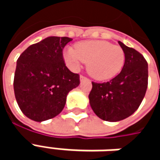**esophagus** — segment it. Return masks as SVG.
<instances>
[{"instance_id": "1", "label": "esophagus", "mask_w": 160, "mask_h": 160, "mask_svg": "<svg viewBox=\"0 0 160 160\" xmlns=\"http://www.w3.org/2000/svg\"><path fill=\"white\" fill-rule=\"evenodd\" d=\"M80 81H82V80H87V77L83 76V75H80Z\"/></svg>"}]
</instances>
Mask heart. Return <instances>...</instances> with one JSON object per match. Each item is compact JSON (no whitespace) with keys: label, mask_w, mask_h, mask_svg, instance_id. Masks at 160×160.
Listing matches in <instances>:
<instances>
[{"label":"heart","mask_w":160,"mask_h":160,"mask_svg":"<svg viewBox=\"0 0 160 160\" xmlns=\"http://www.w3.org/2000/svg\"><path fill=\"white\" fill-rule=\"evenodd\" d=\"M64 58L74 69L81 63H87V71L98 80H107L120 73L125 62V54L120 46L103 40L83 41L68 47L64 51Z\"/></svg>","instance_id":"heart-1"}]
</instances>
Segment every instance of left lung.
Returning <instances> with one entry per match:
<instances>
[{"label":"left lung","instance_id":"8db88e82","mask_svg":"<svg viewBox=\"0 0 160 160\" xmlns=\"http://www.w3.org/2000/svg\"><path fill=\"white\" fill-rule=\"evenodd\" d=\"M125 54L121 73L108 82H92L89 102L94 113L102 120L118 122L137 110L148 88V66L144 56L118 41Z\"/></svg>","mask_w":160,"mask_h":160}]
</instances>
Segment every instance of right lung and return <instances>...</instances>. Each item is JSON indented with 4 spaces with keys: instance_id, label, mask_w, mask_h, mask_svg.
<instances>
[{
    "instance_id": "1",
    "label": "right lung",
    "mask_w": 160,
    "mask_h": 160,
    "mask_svg": "<svg viewBox=\"0 0 160 160\" xmlns=\"http://www.w3.org/2000/svg\"><path fill=\"white\" fill-rule=\"evenodd\" d=\"M68 37H48L29 46L17 60L13 89L25 116L42 122L60 114L70 91L80 85V75L65 65L63 48Z\"/></svg>"
}]
</instances>
